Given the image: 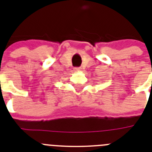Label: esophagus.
Instances as JSON below:
<instances>
[{
	"label": "esophagus",
	"mask_w": 152,
	"mask_h": 152,
	"mask_svg": "<svg viewBox=\"0 0 152 152\" xmlns=\"http://www.w3.org/2000/svg\"><path fill=\"white\" fill-rule=\"evenodd\" d=\"M81 69H82L81 67H75L74 70L75 71H80V70H81Z\"/></svg>",
	"instance_id": "34e87169"
}]
</instances>
